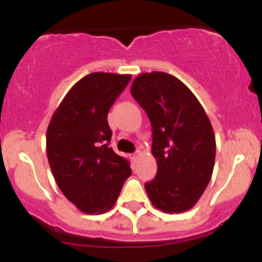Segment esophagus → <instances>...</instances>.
I'll return each mask as SVG.
<instances>
[{
    "label": "esophagus",
    "mask_w": 262,
    "mask_h": 262,
    "mask_svg": "<svg viewBox=\"0 0 262 262\" xmlns=\"http://www.w3.org/2000/svg\"><path fill=\"white\" fill-rule=\"evenodd\" d=\"M139 155H141V150H137L136 153H134V155H132V160L134 161V162H136L137 160H138V157H139Z\"/></svg>",
    "instance_id": "34e87169"
}]
</instances>
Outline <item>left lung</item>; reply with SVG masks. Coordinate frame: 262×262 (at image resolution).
Wrapping results in <instances>:
<instances>
[{"mask_svg":"<svg viewBox=\"0 0 262 262\" xmlns=\"http://www.w3.org/2000/svg\"><path fill=\"white\" fill-rule=\"evenodd\" d=\"M132 95L152 125L155 180L146 191L153 207L173 214L191 209L212 179L215 136L207 113L189 87L165 72L134 78Z\"/></svg>","mask_w":262,"mask_h":262,"instance_id":"left-lung-1","label":"left lung"}]
</instances>
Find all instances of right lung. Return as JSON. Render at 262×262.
I'll return each mask as SVG.
<instances>
[{
    "mask_svg": "<svg viewBox=\"0 0 262 262\" xmlns=\"http://www.w3.org/2000/svg\"><path fill=\"white\" fill-rule=\"evenodd\" d=\"M130 75L94 72L67 92L47 129V156L60 191L78 210L101 214L112 209L129 162L109 147L107 114Z\"/></svg>",
    "mask_w": 262,
    "mask_h": 262,
    "instance_id": "right-lung-1",
    "label": "right lung"
}]
</instances>
